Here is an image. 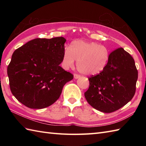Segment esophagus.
I'll return each instance as SVG.
<instances>
[{
  "label": "esophagus",
  "mask_w": 146,
  "mask_h": 146,
  "mask_svg": "<svg viewBox=\"0 0 146 146\" xmlns=\"http://www.w3.org/2000/svg\"><path fill=\"white\" fill-rule=\"evenodd\" d=\"M80 77V75H77V74H74V78L75 79H78Z\"/></svg>",
  "instance_id": "34e87169"
}]
</instances>
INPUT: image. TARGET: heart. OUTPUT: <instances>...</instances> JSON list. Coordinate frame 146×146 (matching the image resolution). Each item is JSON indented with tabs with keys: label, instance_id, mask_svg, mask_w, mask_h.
Returning <instances> with one entry per match:
<instances>
[{
	"label": "heart",
	"instance_id": "b5f03b06",
	"mask_svg": "<svg viewBox=\"0 0 146 146\" xmlns=\"http://www.w3.org/2000/svg\"><path fill=\"white\" fill-rule=\"evenodd\" d=\"M110 52L107 46L95 42L76 40L70 48L64 49L62 64L65 68L72 67L75 60L80 73L85 75H94L102 72L107 66Z\"/></svg>",
	"mask_w": 146,
	"mask_h": 146
}]
</instances>
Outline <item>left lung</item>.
<instances>
[{
  "label": "left lung",
  "mask_w": 146,
  "mask_h": 146,
  "mask_svg": "<svg viewBox=\"0 0 146 146\" xmlns=\"http://www.w3.org/2000/svg\"><path fill=\"white\" fill-rule=\"evenodd\" d=\"M137 78L134 60L122 48H118L110 53L105 69L88 78L86 100L96 110L113 112L132 100Z\"/></svg>",
  "instance_id": "obj_1"
}]
</instances>
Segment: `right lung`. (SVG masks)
<instances>
[{"mask_svg": "<svg viewBox=\"0 0 146 146\" xmlns=\"http://www.w3.org/2000/svg\"><path fill=\"white\" fill-rule=\"evenodd\" d=\"M66 41L63 37L36 38L13 52L7 75L12 94L21 104L35 109L50 106L73 78L60 66Z\"/></svg>", "mask_w": 146, "mask_h": 146, "instance_id": "add662e5", "label": "right lung"}]
</instances>
